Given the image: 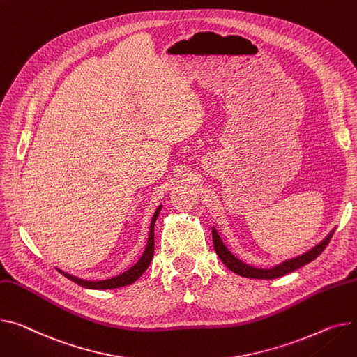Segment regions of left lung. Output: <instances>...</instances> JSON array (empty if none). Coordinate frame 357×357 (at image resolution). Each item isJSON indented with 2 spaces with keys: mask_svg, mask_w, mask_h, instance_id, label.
<instances>
[{
  "mask_svg": "<svg viewBox=\"0 0 357 357\" xmlns=\"http://www.w3.org/2000/svg\"><path fill=\"white\" fill-rule=\"evenodd\" d=\"M335 231H331L327 236L326 240H323L319 245H316L314 248H312L310 251H307L305 254L303 255H298L293 259H287L284 261L282 264L280 266H275L274 268H268V270H263V268H255V267H251L245 263H243V261H240L236 257H234L228 250L227 247L224 245L222 240L220 238V235L215 229H212V241H213V248H215L218 257L221 258L222 263L231 270L234 271L235 274L238 275H243V277H250V278H264V280H271V278H277V277H281V275H286L305 264L310 263V261H313L314 258H317L323 251L324 248L327 247V244L330 243V238L331 235H333Z\"/></svg>",
  "mask_w": 357,
  "mask_h": 357,
  "instance_id": "1",
  "label": "left lung"
}]
</instances>
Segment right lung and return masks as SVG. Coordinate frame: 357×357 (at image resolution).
Here are the masks:
<instances>
[{"label": "right lung", "mask_w": 357, "mask_h": 357, "mask_svg": "<svg viewBox=\"0 0 357 357\" xmlns=\"http://www.w3.org/2000/svg\"><path fill=\"white\" fill-rule=\"evenodd\" d=\"M160 208H158V211L155 212V215L152 218V222H151V231H149V238H148V244H146V248H145V252L142 254L140 259L137 261V263L129 268L128 271H125L123 274L117 275V277H113V278H109V280H102V281H86V280H82V278H77L75 275H70L67 273H63L60 271L64 277H67L68 280L75 281L76 284H79V286L84 287V289H94V290H107V289H117V287H125V286H129V284L135 282L142 274H144L146 271V268L149 267L151 261L153 258V251H155V243H153V228H155V221L159 215L160 212Z\"/></svg>", "instance_id": "right-lung-1"}]
</instances>
